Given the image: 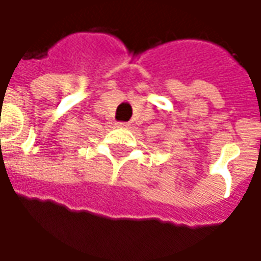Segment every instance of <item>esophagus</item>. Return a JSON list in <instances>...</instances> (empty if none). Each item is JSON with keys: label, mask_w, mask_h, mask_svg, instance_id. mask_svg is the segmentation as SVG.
<instances>
[{"label": "esophagus", "mask_w": 261, "mask_h": 261, "mask_svg": "<svg viewBox=\"0 0 261 261\" xmlns=\"http://www.w3.org/2000/svg\"><path fill=\"white\" fill-rule=\"evenodd\" d=\"M117 127L119 128H130V124L128 123H117Z\"/></svg>", "instance_id": "34e87169"}]
</instances>
